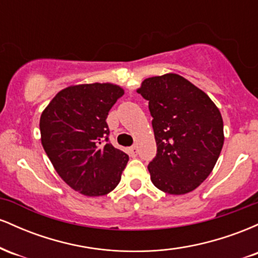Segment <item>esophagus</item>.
<instances>
[{"label": "esophagus", "instance_id": "1", "mask_svg": "<svg viewBox=\"0 0 258 258\" xmlns=\"http://www.w3.org/2000/svg\"><path fill=\"white\" fill-rule=\"evenodd\" d=\"M137 154H138V149H137V147L133 146V147L130 148V155H131V156H133V158H135V156H137Z\"/></svg>", "mask_w": 258, "mask_h": 258}]
</instances>
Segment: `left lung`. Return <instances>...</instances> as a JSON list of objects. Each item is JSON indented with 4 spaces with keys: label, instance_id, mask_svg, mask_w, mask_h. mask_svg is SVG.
I'll list each match as a JSON object with an SVG mask.
<instances>
[{
    "label": "left lung",
    "instance_id": "8db88e82",
    "mask_svg": "<svg viewBox=\"0 0 258 258\" xmlns=\"http://www.w3.org/2000/svg\"><path fill=\"white\" fill-rule=\"evenodd\" d=\"M149 100L156 156L153 184L172 195L193 191L214 170L224 142L222 115L211 98L178 74L148 78L137 90Z\"/></svg>",
    "mask_w": 258,
    "mask_h": 258
}]
</instances>
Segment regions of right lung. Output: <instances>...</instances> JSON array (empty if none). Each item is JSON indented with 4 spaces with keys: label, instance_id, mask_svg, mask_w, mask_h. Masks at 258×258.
Instances as JSON below:
<instances>
[{
    "label": "right lung",
    "instance_id": "1",
    "mask_svg": "<svg viewBox=\"0 0 258 258\" xmlns=\"http://www.w3.org/2000/svg\"><path fill=\"white\" fill-rule=\"evenodd\" d=\"M123 93V88L109 82L69 86L41 114L44 152L60 178L86 197L114 190L128 161L127 154L108 143L105 121Z\"/></svg>",
    "mask_w": 258,
    "mask_h": 258
}]
</instances>
